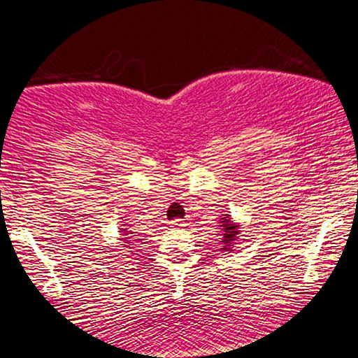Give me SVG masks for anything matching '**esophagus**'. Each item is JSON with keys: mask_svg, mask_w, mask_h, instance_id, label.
Listing matches in <instances>:
<instances>
[{"mask_svg": "<svg viewBox=\"0 0 358 358\" xmlns=\"http://www.w3.org/2000/svg\"><path fill=\"white\" fill-rule=\"evenodd\" d=\"M172 225L173 227H185L186 222H185V219H175V220H172Z\"/></svg>", "mask_w": 358, "mask_h": 358, "instance_id": "1", "label": "esophagus"}]
</instances>
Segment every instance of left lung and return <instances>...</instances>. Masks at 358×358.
<instances>
[{
	"mask_svg": "<svg viewBox=\"0 0 358 358\" xmlns=\"http://www.w3.org/2000/svg\"><path fill=\"white\" fill-rule=\"evenodd\" d=\"M220 227H222V248H220V251H231V246L236 245L235 241L238 240V234H240V227L238 224L231 222V217L230 214H224L222 219H220Z\"/></svg>",
	"mask_w": 358,
	"mask_h": 358,
	"instance_id": "left-lung-1",
	"label": "left lung"
}]
</instances>
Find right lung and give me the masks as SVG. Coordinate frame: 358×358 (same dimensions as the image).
Listing matches in <instances>:
<instances>
[{"mask_svg": "<svg viewBox=\"0 0 358 358\" xmlns=\"http://www.w3.org/2000/svg\"><path fill=\"white\" fill-rule=\"evenodd\" d=\"M122 231H124V235H128V230L127 229H122ZM131 234H133V231H131ZM134 238V235H129V236H124V238H122L124 243H138V241L141 240V238H136V240H133Z\"/></svg>", "mask_w": 358, "mask_h": 358, "instance_id": "add662e5", "label": "right lung"}]
</instances>
